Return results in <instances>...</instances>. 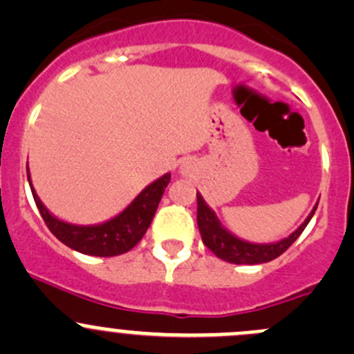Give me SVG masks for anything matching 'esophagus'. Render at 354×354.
I'll use <instances>...</instances> for the list:
<instances>
[{"instance_id": "1", "label": "esophagus", "mask_w": 354, "mask_h": 354, "mask_svg": "<svg viewBox=\"0 0 354 354\" xmlns=\"http://www.w3.org/2000/svg\"><path fill=\"white\" fill-rule=\"evenodd\" d=\"M181 173H183V174H187V173H188V169H187V167H181Z\"/></svg>"}]
</instances>
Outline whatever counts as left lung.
Segmentation results:
<instances>
[{"instance_id":"1","label":"left lung","mask_w":354,"mask_h":354,"mask_svg":"<svg viewBox=\"0 0 354 354\" xmlns=\"http://www.w3.org/2000/svg\"><path fill=\"white\" fill-rule=\"evenodd\" d=\"M317 205H319V202L315 203L312 212L306 216L301 226L296 231H292L288 238L274 241V243H252V241L241 240L236 234L231 233L227 227H224L219 217L216 216V212L207 205L205 200L197 192V224L200 234H202L203 245L209 250H212V253H216L219 259L226 260L230 263H238V266H241V263L255 266V263L270 262V260L277 259L281 253L286 252L289 246L298 240V236L303 233L306 224L310 223V219L315 214Z\"/></svg>"}]
</instances>
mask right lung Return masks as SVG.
<instances>
[{
    "label": "right lung",
    "instance_id": "1",
    "mask_svg": "<svg viewBox=\"0 0 354 354\" xmlns=\"http://www.w3.org/2000/svg\"><path fill=\"white\" fill-rule=\"evenodd\" d=\"M27 180L34 195L35 205L42 219L48 224L49 231L62 243L70 246L75 252L92 257H116L127 253L144 238L156 216L157 205L162 198L164 190L171 181V173L162 174L152 181L137 195L128 207L104 223L97 224H71L59 219L49 212L48 207L41 202L32 185L27 162Z\"/></svg>",
    "mask_w": 354,
    "mask_h": 354
}]
</instances>
